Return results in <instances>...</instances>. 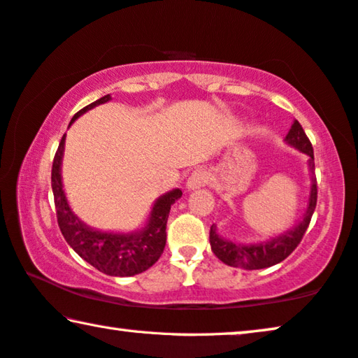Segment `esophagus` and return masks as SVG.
I'll return each mask as SVG.
<instances>
[{
	"label": "esophagus",
	"mask_w": 358,
	"mask_h": 358,
	"mask_svg": "<svg viewBox=\"0 0 358 358\" xmlns=\"http://www.w3.org/2000/svg\"><path fill=\"white\" fill-rule=\"evenodd\" d=\"M207 183H209V173H207L206 170L197 169L189 175L188 181H186V186H188V189H196L201 188V186H206Z\"/></svg>",
	"instance_id": "34e87169"
}]
</instances>
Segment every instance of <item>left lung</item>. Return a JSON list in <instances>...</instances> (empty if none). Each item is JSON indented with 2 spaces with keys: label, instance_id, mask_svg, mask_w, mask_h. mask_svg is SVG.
<instances>
[{
  "label": "left lung",
  "instance_id": "8db88e82",
  "mask_svg": "<svg viewBox=\"0 0 358 358\" xmlns=\"http://www.w3.org/2000/svg\"><path fill=\"white\" fill-rule=\"evenodd\" d=\"M285 141L292 148L299 149L308 156V167L313 172L315 170V161H313V148L308 140L302 125L294 120L289 133H287ZM317 178H312L310 197H308L307 210L303 213L302 220L292 228V230L280 234V236L271 238L266 243L259 244H236L233 241H227L218 236L217 227H210V248L212 252L222 260L223 264L230 266H238V268L246 270H260L266 266L276 265L285 260L287 255L292 254L299 243L302 241L303 234H306L308 225H310L313 210L317 207Z\"/></svg>",
  "mask_w": 358,
  "mask_h": 358
}]
</instances>
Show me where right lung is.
Returning a JSON list of instances; mask_svg holds the SVG:
<instances>
[{
    "label": "right lung",
    "mask_w": 358,
    "mask_h": 358,
    "mask_svg": "<svg viewBox=\"0 0 358 358\" xmlns=\"http://www.w3.org/2000/svg\"><path fill=\"white\" fill-rule=\"evenodd\" d=\"M109 94L103 96L94 103L88 104L87 108L80 109L72 117L71 124L78 119L85 112L93 109L94 106L108 103ZM64 141L66 135L62 136L57 148L55 161H52L51 170V186L55 194V206L57 215V225L61 228L62 236L66 238L69 246L93 265L96 270L103 271L110 276H133L146 271L161 257L167 241V218L170 206L181 197V189H172L169 193L159 197L154 204L151 215L148 218L146 227L135 233H104L93 230L85 225L80 218L72 212L67 204L66 194L62 189L61 178V162L64 154Z\"/></svg>",
    "instance_id": "obj_1"
}]
</instances>
